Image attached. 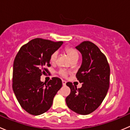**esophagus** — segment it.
<instances>
[{
  "mask_svg": "<svg viewBox=\"0 0 130 130\" xmlns=\"http://www.w3.org/2000/svg\"><path fill=\"white\" fill-rule=\"evenodd\" d=\"M66 83H67L66 81L64 80H62V84H63V86H65V85H66Z\"/></svg>",
  "mask_w": 130,
  "mask_h": 130,
  "instance_id": "esophagus-1",
  "label": "esophagus"
}]
</instances>
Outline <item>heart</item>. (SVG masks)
I'll return each mask as SVG.
<instances>
[{
    "mask_svg": "<svg viewBox=\"0 0 130 130\" xmlns=\"http://www.w3.org/2000/svg\"><path fill=\"white\" fill-rule=\"evenodd\" d=\"M65 52L67 54V55L69 56V58L71 59L72 61L73 60H77L78 58V53L77 52V50H75V48H72V47H66L65 49ZM58 57V53L57 52H54L53 53H52V55H50V61L52 62H55V61L57 60ZM59 73H60L61 75L63 76V77H66L68 74V72L67 70H65V69H60L59 70Z\"/></svg>",
    "mask_w": 130,
    "mask_h": 130,
    "instance_id": "1",
    "label": "heart"
}]
</instances>
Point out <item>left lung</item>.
<instances>
[{
	"label": "left lung",
	"instance_id": "1",
	"mask_svg": "<svg viewBox=\"0 0 130 130\" xmlns=\"http://www.w3.org/2000/svg\"><path fill=\"white\" fill-rule=\"evenodd\" d=\"M81 53L82 63L76 77L80 88L67 82L70 94L66 98L68 107L79 115H86L101 104L109 87L110 67L104 53L94 43L85 41L75 47Z\"/></svg>",
	"mask_w": 130,
	"mask_h": 130
}]
</instances>
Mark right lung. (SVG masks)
<instances>
[{
  "label": "right lung",
  "instance_id": "right-lung-1",
  "mask_svg": "<svg viewBox=\"0 0 130 130\" xmlns=\"http://www.w3.org/2000/svg\"><path fill=\"white\" fill-rule=\"evenodd\" d=\"M63 44L42 38H35L24 44L15 56L13 65L12 89L21 106L32 115L46 112L53 104L61 80L53 77L48 83L40 80L49 71L50 55Z\"/></svg>",
  "mask_w": 130,
  "mask_h": 130
}]
</instances>
